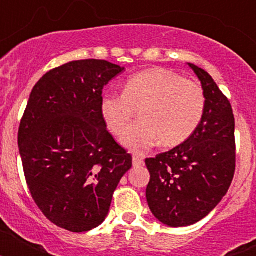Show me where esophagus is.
I'll list each match as a JSON object with an SVG mask.
<instances>
[{
	"instance_id": "esophagus-1",
	"label": "esophagus",
	"mask_w": 256,
	"mask_h": 256,
	"mask_svg": "<svg viewBox=\"0 0 256 256\" xmlns=\"http://www.w3.org/2000/svg\"><path fill=\"white\" fill-rule=\"evenodd\" d=\"M144 164V158L138 155H134L133 156V165L134 166H140V165Z\"/></svg>"
}]
</instances>
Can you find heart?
I'll return each mask as SVG.
<instances>
[{
    "instance_id": "1",
    "label": "heart",
    "mask_w": 256,
    "mask_h": 256,
    "mask_svg": "<svg viewBox=\"0 0 256 256\" xmlns=\"http://www.w3.org/2000/svg\"><path fill=\"white\" fill-rule=\"evenodd\" d=\"M136 110L140 122L126 134ZM100 112L108 130L116 137L125 132L124 146L142 154L159 141L168 148L187 141L202 120L205 94L194 79L152 68L126 79L123 94H104Z\"/></svg>"
}]
</instances>
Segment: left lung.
Wrapping results in <instances>:
<instances>
[{
  "label": "left lung",
  "instance_id": "left-lung-1",
  "mask_svg": "<svg viewBox=\"0 0 256 256\" xmlns=\"http://www.w3.org/2000/svg\"><path fill=\"white\" fill-rule=\"evenodd\" d=\"M201 80L205 112L187 141L146 159L148 206L169 227L195 224L224 198L236 170L234 115L230 100L201 68L188 64Z\"/></svg>",
  "mask_w": 256,
  "mask_h": 256
}]
</instances>
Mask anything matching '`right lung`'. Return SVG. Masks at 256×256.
<instances>
[{
	"label": "right lung",
	"mask_w": 256,
	"mask_h": 256,
	"mask_svg": "<svg viewBox=\"0 0 256 256\" xmlns=\"http://www.w3.org/2000/svg\"><path fill=\"white\" fill-rule=\"evenodd\" d=\"M124 68L106 60L72 61L33 87L18 144L30 195L50 222L87 232L108 214L132 155L101 116L102 90Z\"/></svg>",
	"instance_id": "add662e5"
}]
</instances>
